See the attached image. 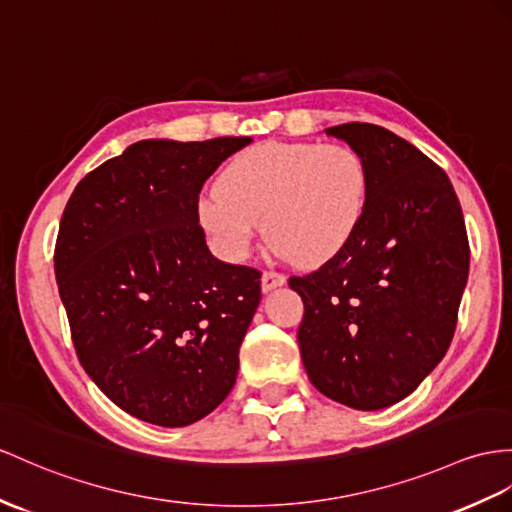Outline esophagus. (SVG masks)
<instances>
[{"label": "esophagus", "instance_id": "obj_1", "mask_svg": "<svg viewBox=\"0 0 512 512\" xmlns=\"http://www.w3.org/2000/svg\"><path fill=\"white\" fill-rule=\"evenodd\" d=\"M284 282H286V278L282 276V273L265 271L263 278H260V289H263V293H269L273 289H278V286H282Z\"/></svg>", "mask_w": 512, "mask_h": 512}]
</instances>
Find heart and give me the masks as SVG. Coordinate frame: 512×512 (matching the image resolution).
I'll return each instance as SVG.
<instances>
[{
    "label": "heart",
    "instance_id": "heart-1",
    "mask_svg": "<svg viewBox=\"0 0 512 512\" xmlns=\"http://www.w3.org/2000/svg\"><path fill=\"white\" fill-rule=\"evenodd\" d=\"M369 189L367 162L352 147L269 141L221 171L197 219L223 258L245 260L263 223L273 252L315 267L354 239Z\"/></svg>",
    "mask_w": 512,
    "mask_h": 512
}]
</instances>
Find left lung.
Returning <instances> with one entry per match:
<instances>
[{"label": "left lung", "mask_w": 512, "mask_h": 512, "mask_svg": "<svg viewBox=\"0 0 512 512\" xmlns=\"http://www.w3.org/2000/svg\"><path fill=\"white\" fill-rule=\"evenodd\" d=\"M363 156L369 204L343 252L289 286L310 382L356 410L402 402L441 363L469 276L463 210L450 178L415 145L373 123L326 130Z\"/></svg>", "instance_id": "obj_1"}]
</instances>
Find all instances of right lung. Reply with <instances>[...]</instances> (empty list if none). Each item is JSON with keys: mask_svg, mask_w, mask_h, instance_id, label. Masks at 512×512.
Masks as SVG:
<instances>
[{"mask_svg": "<svg viewBox=\"0 0 512 512\" xmlns=\"http://www.w3.org/2000/svg\"><path fill=\"white\" fill-rule=\"evenodd\" d=\"M249 143H132L82 178L62 213L54 269L80 363L110 402L154 426H191L236 382L260 273L210 254L197 202Z\"/></svg>", "mask_w": 512, "mask_h": 512, "instance_id": "obj_1", "label": "right lung"}]
</instances>
